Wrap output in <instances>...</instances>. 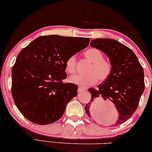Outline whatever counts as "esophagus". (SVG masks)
<instances>
[{
  "instance_id": "34e87169",
  "label": "esophagus",
  "mask_w": 152,
  "mask_h": 152,
  "mask_svg": "<svg viewBox=\"0 0 152 152\" xmlns=\"http://www.w3.org/2000/svg\"><path fill=\"white\" fill-rule=\"evenodd\" d=\"M86 88L85 87H79V88H78V90H77V91L79 93H80V92H82V91H85V90H86Z\"/></svg>"
}]
</instances>
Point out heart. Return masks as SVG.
Wrapping results in <instances>:
<instances>
[{"mask_svg":"<svg viewBox=\"0 0 152 152\" xmlns=\"http://www.w3.org/2000/svg\"><path fill=\"white\" fill-rule=\"evenodd\" d=\"M86 58L92 65L89 67L87 75L76 74L69 77V82L81 87H88L96 84L98 81H106L112 72V65L109 62L104 60V54L96 48H89L84 53ZM65 70L68 73H74L76 70V56H69L65 61Z\"/></svg>","mask_w":152,"mask_h":152,"instance_id":"obj_1","label":"heart"}]
</instances>
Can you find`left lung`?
I'll return each mask as SVG.
<instances>
[{
	"label": "left lung",
	"mask_w": 152,
	"mask_h": 152,
	"mask_svg": "<svg viewBox=\"0 0 152 152\" xmlns=\"http://www.w3.org/2000/svg\"><path fill=\"white\" fill-rule=\"evenodd\" d=\"M91 47L102 50L109 58L112 72L109 78L98 86L89 88L91 103L86 104L85 110L94 121L102 120L100 106L94 105L100 101H110L118 113L114 126L121 125L132 115L137 108L145 89L144 70L133 51L111 39H96L90 42Z\"/></svg>",
	"instance_id": "obj_1"
}]
</instances>
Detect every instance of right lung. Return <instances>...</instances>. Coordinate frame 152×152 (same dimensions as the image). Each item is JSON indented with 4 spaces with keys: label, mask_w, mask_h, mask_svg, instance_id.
Masks as SVG:
<instances>
[{
    "label": "right lung",
    "mask_w": 152,
    "mask_h": 152,
    "mask_svg": "<svg viewBox=\"0 0 152 152\" xmlns=\"http://www.w3.org/2000/svg\"><path fill=\"white\" fill-rule=\"evenodd\" d=\"M89 42L84 37L42 36L20 52L12 69V95L26 118L47 125L63 116L78 89L75 84L63 82L67 77L65 61Z\"/></svg>",
    "instance_id": "obj_1"
}]
</instances>
